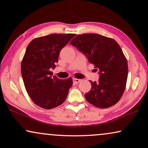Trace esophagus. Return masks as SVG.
Segmentation results:
<instances>
[{
	"label": "esophagus",
	"mask_w": 148,
	"mask_h": 148,
	"mask_svg": "<svg viewBox=\"0 0 148 148\" xmlns=\"http://www.w3.org/2000/svg\"><path fill=\"white\" fill-rule=\"evenodd\" d=\"M72 80H73V82L74 84H77V83H78L81 80L79 79H77V78H73L72 79Z\"/></svg>",
	"instance_id": "esophagus-1"
}]
</instances>
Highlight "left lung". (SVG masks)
Listing matches in <instances>:
<instances>
[{
	"label": "left lung",
	"mask_w": 148,
	"mask_h": 148,
	"mask_svg": "<svg viewBox=\"0 0 148 148\" xmlns=\"http://www.w3.org/2000/svg\"><path fill=\"white\" fill-rule=\"evenodd\" d=\"M99 70L98 82L90 81L91 89L85 95L87 101L100 108L116 104L124 92L127 82V60L113 39L96 34L77 35L70 42Z\"/></svg>",
	"instance_id": "obj_1"
}]
</instances>
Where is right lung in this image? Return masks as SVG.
I'll use <instances>...</instances> for the list:
<instances>
[{
  "label": "right lung",
  "instance_id": "add662e5",
  "mask_svg": "<svg viewBox=\"0 0 148 148\" xmlns=\"http://www.w3.org/2000/svg\"><path fill=\"white\" fill-rule=\"evenodd\" d=\"M75 34H53L34 39L29 42L21 62V74L26 90L37 106L50 109L62 104L72 85L66 79L52 77L61 50Z\"/></svg>",
  "mask_w": 148,
  "mask_h": 148
}]
</instances>
